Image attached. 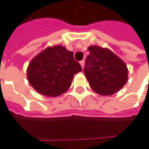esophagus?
Masks as SVG:
<instances>
[{"label":"esophagus","mask_w":149,"mask_h":149,"mask_svg":"<svg viewBox=\"0 0 149 149\" xmlns=\"http://www.w3.org/2000/svg\"><path fill=\"white\" fill-rule=\"evenodd\" d=\"M80 64H81V68H82V69H83L84 67V61H81L80 62Z\"/></svg>","instance_id":"34e87169"}]
</instances>
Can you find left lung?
<instances>
[{
    "label": "left lung",
    "mask_w": 149,
    "mask_h": 149,
    "mask_svg": "<svg viewBox=\"0 0 149 149\" xmlns=\"http://www.w3.org/2000/svg\"><path fill=\"white\" fill-rule=\"evenodd\" d=\"M88 50L84 71L92 89L102 96L120 90L128 81L126 64L109 49L91 45Z\"/></svg>",
    "instance_id": "obj_1"
}]
</instances>
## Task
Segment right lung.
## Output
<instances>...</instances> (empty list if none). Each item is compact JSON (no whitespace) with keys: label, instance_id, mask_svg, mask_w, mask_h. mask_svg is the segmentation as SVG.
<instances>
[{"label":"right lung","instance_id":"1","mask_svg":"<svg viewBox=\"0 0 149 149\" xmlns=\"http://www.w3.org/2000/svg\"><path fill=\"white\" fill-rule=\"evenodd\" d=\"M82 70L73 52L65 46H49L31 60L27 68L29 83L43 96L55 97L71 86L74 75Z\"/></svg>","mask_w":149,"mask_h":149}]
</instances>
